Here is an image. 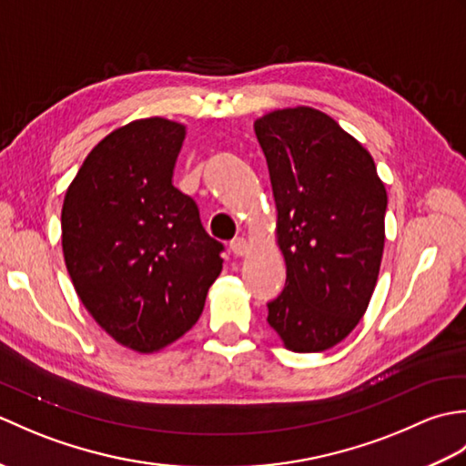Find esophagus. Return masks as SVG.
<instances>
[{
    "instance_id": "34e87169",
    "label": "esophagus",
    "mask_w": 466,
    "mask_h": 466,
    "mask_svg": "<svg viewBox=\"0 0 466 466\" xmlns=\"http://www.w3.org/2000/svg\"><path fill=\"white\" fill-rule=\"evenodd\" d=\"M230 252L234 256H244L246 252H248V242H246L244 238H236L230 242Z\"/></svg>"
}]
</instances>
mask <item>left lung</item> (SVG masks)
<instances>
[{"label": "left lung", "instance_id": "1", "mask_svg": "<svg viewBox=\"0 0 466 466\" xmlns=\"http://www.w3.org/2000/svg\"><path fill=\"white\" fill-rule=\"evenodd\" d=\"M254 132L286 262L268 324L289 350H329L369 309L384 250V184L362 144L314 107L266 114Z\"/></svg>", "mask_w": 466, "mask_h": 466}]
</instances>
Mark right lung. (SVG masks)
Here are the masks:
<instances>
[{"label":"right lung","instance_id":"add662e5","mask_svg":"<svg viewBox=\"0 0 466 466\" xmlns=\"http://www.w3.org/2000/svg\"><path fill=\"white\" fill-rule=\"evenodd\" d=\"M186 127L146 117L87 154L62 208L64 258L94 320L136 352H156L200 319L224 246L172 184Z\"/></svg>","mask_w":466,"mask_h":466}]
</instances>
